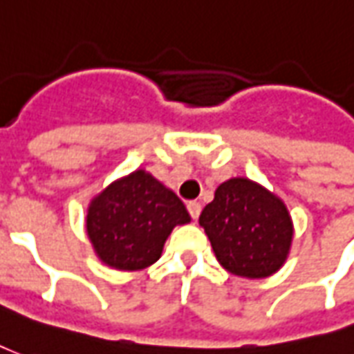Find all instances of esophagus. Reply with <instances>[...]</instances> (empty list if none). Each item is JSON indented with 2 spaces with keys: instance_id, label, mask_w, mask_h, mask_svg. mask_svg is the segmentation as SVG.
Wrapping results in <instances>:
<instances>
[{
  "instance_id": "1",
  "label": "esophagus",
  "mask_w": 354,
  "mask_h": 354,
  "mask_svg": "<svg viewBox=\"0 0 354 354\" xmlns=\"http://www.w3.org/2000/svg\"><path fill=\"white\" fill-rule=\"evenodd\" d=\"M187 210H189V216L193 217V219H197V217L201 216V203H197V201L187 203Z\"/></svg>"
}]
</instances>
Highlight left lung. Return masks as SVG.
<instances>
[{
    "instance_id": "left-lung-1",
    "label": "left lung",
    "mask_w": 354,
    "mask_h": 354,
    "mask_svg": "<svg viewBox=\"0 0 354 354\" xmlns=\"http://www.w3.org/2000/svg\"><path fill=\"white\" fill-rule=\"evenodd\" d=\"M198 223L219 264L248 279L276 274L289 257L295 236L283 201L243 176L217 185L214 201L204 206Z\"/></svg>"
}]
</instances>
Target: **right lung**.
Wrapping results in <instances>:
<instances>
[{
	"instance_id": "1",
	"label": "right lung",
	"mask_w": 354,
	"mask_h": 354,
	"mask_svg": "<svg viewBox=\"0 0 354 354\" xmlns=\"http://www.w3.org/2000/svg\"><path fill=\"white\" fill-rule=\"evenodd\" d=\"M189 221L176 193L148 170L138 169L91 198L86 232L101 263L114 270L135 272L157 263L172 229Z\"/></svg>"
}]
</instances>
